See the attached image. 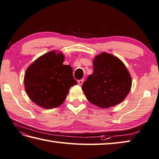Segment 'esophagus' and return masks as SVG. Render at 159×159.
Segmentation results:
<instances>
[{
  "mask_svg": "<svg viewBox=\"0 0 159 159\" xmlns=\"http://www.w3.org/2000/svg\"><path fill=\"white\" fill-rule=\"evenodd\" d=\"M83 81H84V80H83V79H80V80H78V83H79V85H82L83 83Z\"/></svg>",
  "mask_w": 159,
  "mask_h": 159,
  "instance_id": "esophagus-1",
  "label": "esophagus"
}]
</instances>
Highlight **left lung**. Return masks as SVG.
<instances>
[{
	"instance_id": "left-lung-1",
	"label": "left lung",
	"mask_w": 159,
	"mask_h": 159,
	"mask_svg": "<svg viewBox=\"0 0 159 159\" xmlns=\"http://www.w3.org/2000/svg\"><path fill=\"white\" fill-rule=\"evenodd\" d=\"M93 71L82 86L89 102L103 108L122 102L132 83L124 63L112 55L102 53L94 59Z\"/></svg>"
}]
</instances>
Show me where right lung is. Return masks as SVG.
<instances>
[{
	"label": "right lung",
	"instance_id": "right-lung-1",
	"mask_svg": "<svg viewBox=\"0 0 159 159\" xmlns=\"http://www.w3.org/2000/svg\"><path fill=\"white\" fill-rule=\"evenodd\" d=\"M64 56L52 51L43 55L25 72L24 85L28 97L37 105L51 109L64 102L69 89L77 84L70 65H63Z\"/></svg>",
	"mask_w": 159,
	"mask_h": 159
}]
</instances>
